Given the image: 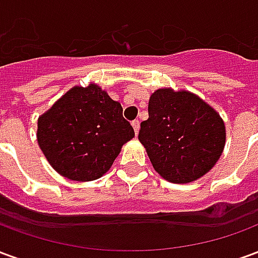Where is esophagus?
Listing matches in <instances>:
<instances>
[{"mask_svg": "<svg viewBox=\"0 0 258 258\" xmlns=\"http://www.w3.org/2000/svg\"><path fill=\"white\" fill-rule=\"evenodd\" d=\"M131 125H133V128H134L135 134H138V131H140V120H134V121L131 123Z\"/></svg>", "mask_w": 258, "mask_h": 258, "instance_id": "1", "label": "esophagus"}]
</instances>
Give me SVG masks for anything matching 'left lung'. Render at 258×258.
<instances>
[{
    "label": "left lung",
    "mask_w": 258,
    "mask_h": 258,
    "mask_svg": "<svg viewBox=\"0 0 258 258\" xmlns=\"http://www.w3.org/2000/svg\"><path fill=\"white\" fill-rule=\"evenodd\" d=\"M149 118L138 140L156 173L188 184L214 167L225 146V124L213 107L186 90L159 88L149 98Z\"/></svg>",
    "instance_id": "1"
}]
</instances>
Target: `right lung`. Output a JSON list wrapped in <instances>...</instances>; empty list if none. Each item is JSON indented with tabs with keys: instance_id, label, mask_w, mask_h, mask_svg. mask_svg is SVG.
<instances>
[{
	"instance_id": "add662e5",
	"label": "right lung",
	"mask_w": 258,
	"mask_h": 258,
	"mask_svg": "<svg viewBox=\"0 0 258 258\" xmlns=\"http://www.w3.org/2000/svg\"><path fill=\"white\" fill-rule=\"evenodd\" d=\"M134 137L121 105L95 83L70 88L37 121L38 146L51 167L81 182L107 173Z\"/></svg>"
}]
</instances>
